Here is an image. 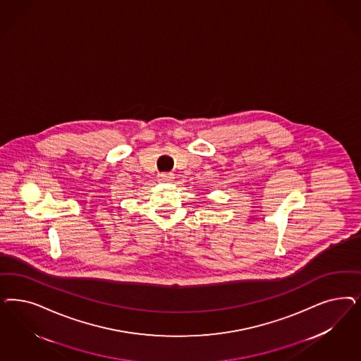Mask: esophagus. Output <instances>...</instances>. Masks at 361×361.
I'll return each mask as SVG.
<instances>
[{
    "label": "esophagus",
    "mask_w": 361,
    "mask_h": 361,
    "mask_svg": "<svg viewBox=\"0 0 361 361\" xmlns=\"http://www.w3.org/2000/svg\"><path fill=\"white\" fill-rule=\"evenodd\" d=\"M158 180L162 182V183H169V182H173L174 180V174L171 173H163V174L158 175Z\"/></svg>",
    "instance_id": "1"
}]
</instances>
